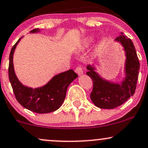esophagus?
I'll use <instances>...</instances> for the list:
<instances>
[{"label": "esophagus", "mask_w": 148, "mask_h": 148, "mask_svg": "<svg viewBox=\"0 0 148 148\" xmlns=\"http://www.w3.org/2000/svg\"><path fill=\"white\" fill-rule=\"evenodd\" d=\"M75 72L77 73V74L79 76L82 75V74H84V71H83L82 67H76V69H75Z\"/></svg>", "instance_id": "1"}]
</instances>
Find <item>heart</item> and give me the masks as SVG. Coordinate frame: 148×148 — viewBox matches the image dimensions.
<instances>
[{
	"instance_id": "heart-1",
	"label": "heart",
	"mask_w": 148,
	"mask_h": 148,
	"mask_svg": "<svg viewBox=\"0 0 148 148\" xmlns=\"http://www.w3.org/2000/svg\"><path fill=\"white\" fill-rule=\"evenodd\" d=\"M92 37H86V38H84V40L81 42L79 45V49H86L88 48V47L90 46V45L92 42Z\"/></svg>"
}]
</instances>
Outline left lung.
Wrapping results in <instances>:
<instances>
[{"instance_id":"8db88e82","label":"left lung","mask_w":148,"mask_h":148,"mask_svg":"<svg viewBox=\"0 0 148 148\" xmlns=\"http://www.w3.org/2000/svg\"><path fill=\"white\" fill-rule=\"evenodd\" d=\"M115 39L119 42L125 53V77L121 82L108 81L97 72L95 65H88V76L93 81V89L90 99L100 108L113 109L121 106L134 94L138 81L140 63L136 49L132 40L123 33Z\"/></svg>"}]
</instances>
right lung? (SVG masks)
<instances>
[{
    "mask_svg": "<svg viewBox=\"0 0 148 148\" xmlns=\"http://www.w3.org/2000/svg\"><path fill=\"white\" fill-rule=\"evenodd\" d=\"M39 32L40 30L35 28L32 30L30 33ZM22 37L12 48L9 58V79L15 97L22 106L35 113H48L56 111L63 103L67 88L78 77L77 74L72 69L60 73L41 87L33 88L23 85L15 74L13 63L15 49Z\"/></svg>",
    "mask_w": 148,
    "mask_h": 148,
    "instance_id": "right-lung-1",
    "label": "right lung"
}]
</instances>
